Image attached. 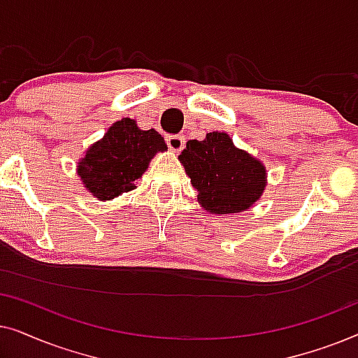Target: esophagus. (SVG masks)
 Instances as JSON below:
<instances>
[{
  "mask_svg": "<svg viewBox=\"0 0 358 358\" xmlns=\"http://www.w3.org/2000/svg\"><path fill=\"white\" fill-rule=\"evenodd\" d=\"M166 143H168L169 150H173L174 153H179V151L184 148L185 138L180 135H169V136H166Z\"/></svg>",
  "mask_w": 358,
  "mask_h": 358,
  "instance_id": "esophagus-1",
  "label": "esophagus"
}]
</instances>
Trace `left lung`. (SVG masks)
<instances>
[{
	"label": "left lung",
	"mask_w": 358,
	"mask_h": 358,
	"mask_svg": "<svg viewBox=\"0 0 358 358\" xmlns=\"http://www.w3.org/2000/svg\"><path fill=\"white\" fill-rule=\"evenodd\" d=\"M179 161L185 168L199 203L213 215L239 213L252 207L267 185L261 161L234 146L224 131L189 140Z\"/></svg>",
	"instance_id": "obj_1"
}]
</instances>
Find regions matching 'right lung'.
<instances>
[{"label": "right lung", "mask_w": 358, "mask_h": 358, "mask_svg": "<svg viewBox=\"0 0 358 358\" xmlns=\"http://www.w3.org/2000/svg\"><path fill=\"white\" fill-rule=\"evenodd\" d=\"M168 150L155 129L140 130L134 119L115 122L99 141L87 148L78 163V176L87 192L99 200H112L134 190L156 153Z\"/></svg>", "instance_id": "right-lung-1"}]
</instances>
